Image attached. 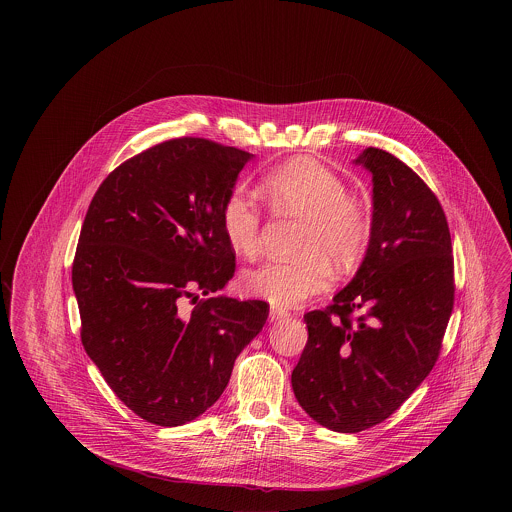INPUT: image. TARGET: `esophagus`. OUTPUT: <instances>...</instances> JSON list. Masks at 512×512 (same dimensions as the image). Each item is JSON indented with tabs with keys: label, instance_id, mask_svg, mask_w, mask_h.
Masks as SVG:
<instances>
[{
	"label": "esophagus",
	"instance_id": "34e87169",
	"mask_svg": "<svg viewBox=\"0 0 512 512\" xmlns=\"http://www.w3.org/2000/svg\"><path fill=\"white\" fill-rule=\"evenodd\" d=\"M290 317V311L282 309V307H272L270 309V320H280V318Z\"/></svg>",
	"mask_w": 512,
	"mask_h": 512
}]
</instances>
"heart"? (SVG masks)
I'll return each mask as SVG.
<instances>
[{
	"label": "heart",
	"mask_w": 512,
	"mask_h": 512,
	"mask_svg": "<svg viewBox=\"0 0 512 512\" xmlns=\"http://www.w3.org/2000/svg\"><path fill=\"white\" fill-rule=\"evenodd\" d=\"M263 192L280 213L301 219L293 261H272L245 274V290L276 307H295L322 292L330 265H353L370 238L365 205L347 194L340 174L317 159L295 157L263 178ZM226 242L242 257L261 245V211L253 195L232 190L222 205Z\"/></svg>",
	"instance_id": "b5f03b06"
}]
</instances>
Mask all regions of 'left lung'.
<instances>
[{
	"label": "left lung",
	"mask_w": 512,
	"mask_h": 512,
	"mask_svg": "<svg viewBox=\"0 0 512 512\" xmlns=\"http://www.w3.org/2000/svg\"><path fill=\"white\" fill-rule=\"evenodd\" d=\"M374 211L365 261L326 309L305 315L309 340L293 393L341 434L395 413L432 372L455 301L453 245L428 184L401 159L368 147Z\"/></svg>",
	"instance_id": "obj_1"
}]
</instances>
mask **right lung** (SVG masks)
I'll return each mask as SVG.
<instances>
[{"label":"right lung","mask_w":512,"mask_h":512,"mask_svg":"<svg viewBox=\"0 0 512 512\" xmlns=\"http://www.w3.org/2000/svg\"><path fill=\"white\" fill-rule=\"evenodd\" d=\"M253 155L180 136L126 159L94 195L73 261L80 340L122 403L180 426L228 386L267 301L205 297L234 276L222 205ZM192 298L190 314L179 303Z\"/></svg>","instance_id":"obj_1"}]
</instances>
